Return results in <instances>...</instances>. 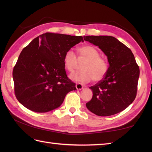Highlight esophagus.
Returning a JSON list of instances; mask_svg holds the SVG:
<instances>
[{
  "mask_svg": "<svg viewBox=\"0 0 152 152\" xmlns=\"http://www.w3.org/2000/svg\"><path fill=\"white\" fill-rule=\"evenodd\" d=\"M76 88L78 90H81L83 89V86L82 84H81V83H78L76 84Z\"/></svg>",
  "mask_w": 152,
  "mask_h": 152,
  "instance_id": "esophagus-1",
  "label": "esophagus"
}]
</instances>
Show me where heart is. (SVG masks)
Here are the masks:
<instances>
[{
    "label": "heart",
    "mask_w": 152,
    "mask_h": 152,
    "mask_svg": "<svg viewBox=\"0 0 152 152\" xmlns=\"http://www.w3.org/2000/svg\"><path fill=\"white\" fill-rule=\"evenodd\" d=\"M80 57L86 59L82 64V70L77 71L70 74V78L73 81L88 83L93 80L95 82L102 80L108 72V64L106 61L99 56V51L95 47L86 45L78 49ZM63 63L65 69L72 72L77 64V57L72 50L66 51L63 57Z\"/></svg>",
    "instance_id": "1"
}]
</instances>
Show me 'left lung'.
Instances as JSON below:
<instances>
[{
    "label": "left lung",
    "instance_id": "1",
    "mask_svg": "<svg viewBox=\"0 0 152 152\" xmlns=\"http://www.w3.org/2000/svg\"><path fill=\"white\" fill-rule=\"evenodd\" d=\"M84 40L95 45L108 57L106 76L90 87L93 96L86 103L89 111L99 116L112 115L127 108L136 97L139 66L131 50L111 36H86Z\"/></svg>",
    "mask_w": 152,
    "mask_h": 152
}]
</instances>
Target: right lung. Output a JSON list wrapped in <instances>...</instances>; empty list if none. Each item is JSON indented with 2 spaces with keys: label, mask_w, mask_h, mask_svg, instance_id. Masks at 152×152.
I'll return each instance as SVG.
<instances>
[{
  "label": "right lung",
  "mask_w": 152,
  "mask_h": 152,
  "mask_svg": "<svg viewBox=\"0 0 152 152\" xmlns=\"http://www.w3.org/2000/svg\"><path fill=\"white\" fill-rule=\"evenodd\" d=\"M80 42L81 36L46 33L23 49L13 70L15 95L22 105L33 112H49L76 89L67 77L63 57Z\"/></svg>",
  "instance_id": "1"
}]
</instances>
